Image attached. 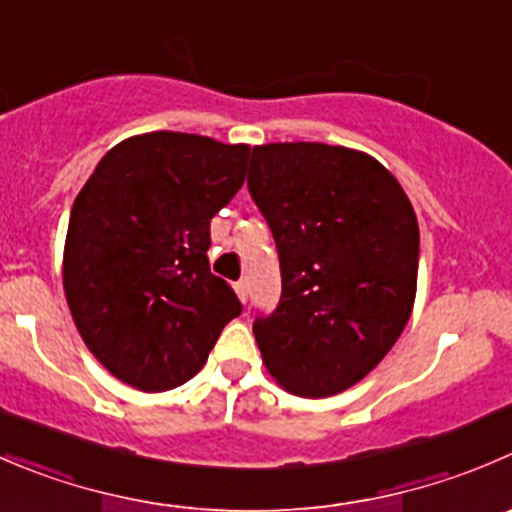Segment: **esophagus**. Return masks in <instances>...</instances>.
<instances>
[{
	"instance_id": "34e87169",
	"label": "esophagus",
	"mask_w": 512,
	"mask_h": 512,
	"mask_svg": "<svg viewBox=\"0 0 512 512\" xmlns=\"http://www.w3.org/2000/svg\"><path fill=\"white\" fill-rule=\"evenodd\" d=\"M235 292L242 302H247V280H237L235 282Z\"/></svg>"
}]
</instances>
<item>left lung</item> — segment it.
Returning a JSON list of instances; mask_svg holds the SVG:
<instances>
[{
	"instance_id": "8db88e82",
	"label": "left lung",
	"mask_w": 512,
	"mask_h": 512,
	"mask_svg": "<svg viewBox=\"0 0 512 512\" xmlns=\"http://www.w3.org/2000/svg\"><path fill=\"white\" fill-rule=\"evenodd\" d=\"M247 187L280 255L282 295L252 325L282 388L327 398L360 382L405 330L420 230L370 155L322 142L252 147Z\"/></svg>"
}]
</instances>
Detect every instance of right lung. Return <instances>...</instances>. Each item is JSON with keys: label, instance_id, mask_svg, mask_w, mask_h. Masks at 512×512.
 Listing matches in <instances>:
<instances>
[{"label": "right lung", "instance_id": "add662e5", "mask_svg": "<svg viewBox=\"0 0 512 512\" xmlns=\"http://www.w3.org/2000/svg\"><path fill=\"white\" fill-rule=\"evenodd\" d=\"M250 147L185 132L119 142L94 167L69 215L64 295L84 345L142 393L202 370L242 312L212 275L210 220L245 182Z\"/></svg>", "mask_w": 512, "mask_h": 512}]
</instances>
